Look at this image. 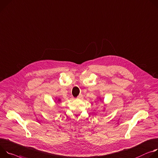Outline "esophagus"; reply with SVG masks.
Instances as JSON below:
<instances>
[{
	"mask_svg": "<svg viewBox=\"0 0 158 158\" xmlns=\"http://www.w3.org/2000/svg\"><path fill=\"white\" fill-rule=\"evenodd\" d=\"M81 97H82V95H81V94H80V95H79L78 96L77 98H78V99H80V98H81Z\"/></svg>",
	"mask_w": 158,
	"mask_h": 158,
	"instance_id": "34e87169",
	"label": "esophagus"
}]
</instances>
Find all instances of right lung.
Returning a JSON list of instances; mask_svg holds the SVG:
<instances>
[{
	"label": "right lung",
	"mask_w": 158,
	"mask_h": 158,
	"mask_svg": "<svg viewBox=\"0 0 158 158\" xmlns=\"http://www.w3.org/2000/svg\"><path fill=\"white\" fill-rule=\"evenodd\" d=\"M58 102H60V99H58Z\"/></svg>",
	"instance_id": "right-lung-1"
}]
</instances>
